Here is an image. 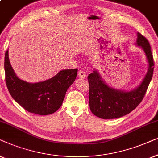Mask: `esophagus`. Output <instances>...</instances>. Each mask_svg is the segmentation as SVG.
I'll use <instances>...</instances> for the list:
<instances>
[{"label": "esophagus", "mask_w": 158, "mask_h": 158, "mask_svg": "<svg viewBox=\"0 0 158 158\" xmlns=\"http://www.w3.org/2000/svg\"><path fill=\"white\" fill-rule=\"evenodd\" d=\"M86 77V75L84 71H79L78 72V77H79L80 79H85Z\"/></svg>", "instance_id": "esophagus-1"}]
</instances>
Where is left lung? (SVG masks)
<instances>
[{
  "instance_id": "obj_1",
  "label": "left lung",
  "mask_w": 158,
  "mask_h": 158,
  "mask_svg": "<svg viewBox=\"0 0 158 158\" xmlns=\"http://www.w3.org/2000/svg\"><path fill=\"white\" fill-rule=\"evenodd\" d=\"M135 45L145 53L148 64V72L143 81L136 88L123 90L106 84L101 75L94 69L87 79L89 84V102L91 112L95 116L104 119H117L129 114L143 100L152 79L154 62L149 42L139 33H137Z\"/></svg>"
}]
</instances>
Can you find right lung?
Masks as SVG:
<instances>
[{"mask_svg":"<svg viewBox=\"0 0 158 158\" xmlns=\"http://www.w3.org/2000/svg\"><path fill=\"white\" fill-rule=\"evenodd\" d=\"M6 82L13 99L28 112L39 115L54 113L61 106L69 87L77 77V69H64L51 79L30 83L15 74L8 57L5 54Z\"/></svg>","mask_w":158,"mask_h":158,"instance_id":"add662e5","label":"right lung"}]
</instances>
